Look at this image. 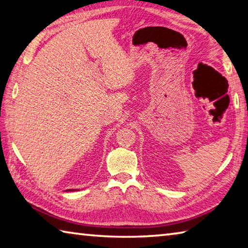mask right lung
Wrapping results in <instances>:
<instances>
[{"label": "right lung", "mask_w": 248, "mask_h": 248, "mask_svg": "<svg viewBox=\"0 0 248 248\" xmlns=\"http://www.w3.org/2000/svg\"><path fill=\"white\" fill-rule=\"evenodd\" d=\"M66 191H75V190H66Z\"/></svg>", "instance_id": "obj_1"}]
</instances>
